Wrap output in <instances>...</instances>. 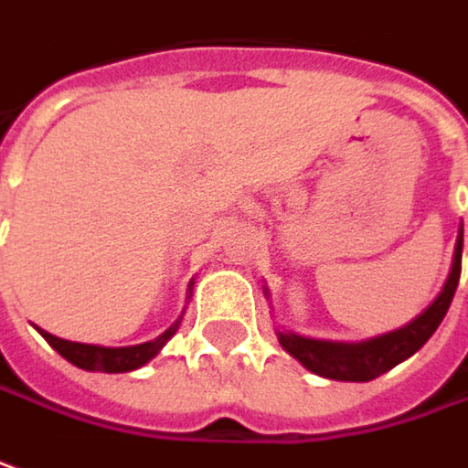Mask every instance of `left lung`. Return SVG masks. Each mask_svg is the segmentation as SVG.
<instances>
[{"mask_svg":"<svg viewBox=\"0 0 468 468\" xmlns=\"http://www.w3.org/2000/svg\"><path fill=\"white\" fill-rule=\"evenodd\" d=\"M461 252H463V226H459V237L453 247V262L448 271V279L442 283L441 294L435 302L417 314L404 328L380 333L365 341H328V338H313L302 333L276 328L281 349L289 351L302 367H307L320 378L341 380V383H367L380 378L383 372L401 365L411 354L422 349L427 338L438 331L442 317L448 313L456 286L461 279ZM265 297L271 299V292L265 286Z\"/></svg>","mask_w":468,"mask_h":468,"instance_id":"left-lung-1","label":"left lung"}]
</instances>
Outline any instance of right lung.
I'll use <instances>...</instances> for the list:
<instances>
[{"mask_svg":"<svg viewBox=\"0 0 468 468\" xmlns=\"http://www.w3.org/2000/svg\"><path fill=\"white\" fill-rule=\"evenodd\" d=\"M192 297V281H189V294ZM185 314V313H182ZM182 314L176 317V323L161 333L154 341L137 344V346H99V344H78V341H67L59 335H51L38 328L46 341L51 344V349H57L67 362H72L75 367L88 369V372H133V369L143 367L154 359L158 351L169 344V338L179 331Z\"/></svg>","mask_w":468,"mask_h":468,"instance_id":"obj_1","label":"right lung"}]
</instances>
